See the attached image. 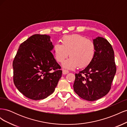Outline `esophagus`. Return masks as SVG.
Returning <instances> with one entry per match:
<instances>
[{
  "label": "esophagus",
  "instance_id": "obj_1",
  "mask_svg": "<svg viewBox=\"0 0 127 127\" xmlns=\"http://www.w3.org/2000/svg\"><path fill=\"white\" fill-rule=\"evenodd\" d=\"M68 72H69V71L66 70V69H63V74H64V75L68 74Z\"/></svg>",
  "mask_w": 127,
  "mask_h": 127
}]
</instances>
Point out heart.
<instances>
[{"label":"heart","mask_w":127,"mask_h":127,"mask_svg":"<svg viewBox=\"0 0 127 127\" xmlns=\"http://www.w3.org/2000/svg\"><path fill=\"white\" fill-rule=\"evenodd\" d=\"M61 44L56 43L53 52L57 60L63 63L69 56V58L64 63V67L69 69L78 66L82 68L88 66L94 59L96 53L94 42L80 34L64 36L61 40Z\"/></svg>","instance_id":"heart-1"}]
</instances>
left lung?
<instances>
[{"mask_svg":"<svg viewBox=\"0 0 127 127\" xmlns=\"http://www.w3.org/2000/svg\"><path fill=\"white\" fill-rule=\"evenodd\" d=\"M93 42L96 47L94 59L84 70L75 74L73 85L75 93L88 101L97 100L109 93L117 70L112 45L101 37Z\"/></svg>","mask_w":127,"mask_h":127,"instance_id":"1","label":"left lung"}]
</instances>
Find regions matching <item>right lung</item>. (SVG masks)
<instances>
[{
	"label": "right lung",
	"instance_id": "add662e5",
	"mask_svg": "<svg viewBox=\"0 0 127 127\" xmlns=\"http://www.w3.org/2000/svg\"><path fill=\"white\" fill-rule=\"evenodd\" d=\"M50 36L34 34L23 42L13 62L15 86L33 100L47 98L55 91L62 75L51 51Z\"/></svg>",
	"mask_w": 127,
	"mask_h": 127
}]
</instances>
